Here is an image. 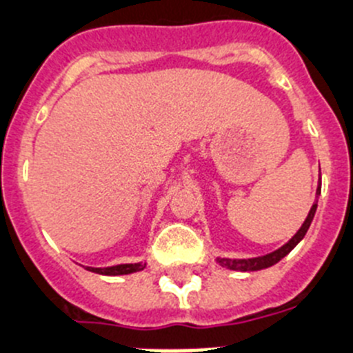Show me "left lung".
Listing matches in <instances>:
<instances>
[{"label": "left lung", "instance_id": "8db88e82", "mask_svg": "<svg viewBox=\"0 0 353 353\" xmlns=\"http://www.w3.org/2000/svg\"><path fill=\"white\" fill-rule=\"evenodd\" d=\"M320 189H322V185H320L319 182V187H316V196H320ZM315 212H316V201L313 203L312 210H310L308 216H306V221L303 222V225L299 228V231L296 232V234L290 238L289 241H287L283 247H280L278 250L271 252V254H266V255H261V257H252V259H225V257H219L216 261H219V264L224 268H228V270H234V271H259V270H264V268H270L273 266V264H276L278 261H282L283 257H285L287 254H289L290 250H292L294 247H296L299 241L305 238L306 231H308L310 224H312L313 216H315Z\"/></svg>", "mask_w": 353, "mask_h": 353}]
</instances>
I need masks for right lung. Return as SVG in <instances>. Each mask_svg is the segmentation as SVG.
<instances>
[{
  "instance_id": "add662e5",
  "label": "right lung",
  "mask_w": 353,
  "mask_h": 353,
  "mask_svg": "<svg viewBox=\"0 0 353 353\" xmlns=\"http://www.w3.org/2000/svg\"><path fill=\"white\" fill-rule=\"evenodd\" d=\"M147 266V263H137V264H119V266H110V268H87V271L99 274H108V276H117V274H129L141 271Z\"/></svg>"
}]
</instances>
